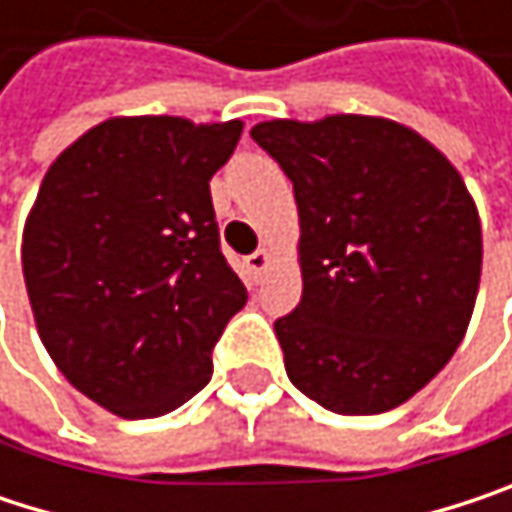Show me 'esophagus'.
Here are the masks:
<instances>
[{
	"mask_svg": "<svg viewBox=\"0 0 512 512\" xmlns=\"http://www.w3.org/2000/svg\"><path fill=\"white\" fill-rule=\"evenodd\" d=\"M269 263H272V257H269L266 249H257L255 255L246 257V269H249V275H252V278H260V275L269 269Z\"/></svg>",
	"mask_w": 512,
	"mask_h": 512,
	"instance_id": "obj_1",
	"label": "esophagus"
}]
</instances>
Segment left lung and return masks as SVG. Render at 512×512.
I'll use <instances>...</instances> for the list:
<instances>
[{
  "label": "left lung",
  "mask_w": 512,
  "mask_h": 512,
  "mask_svg": "<svg viewBox=\"0 0 512 512\" xmlns=\"http://www.w3.org/2000/svg\"><path fill=\"white\" fill-rule=\"evenodd\" d=\"M293 183L302 299L275 320L290 382L338 415L421 391L468 329L483 237L460 171L415 130L364 115L263 121Z\"/></svg>",
  "instance_id": "1"
}]
</instances>
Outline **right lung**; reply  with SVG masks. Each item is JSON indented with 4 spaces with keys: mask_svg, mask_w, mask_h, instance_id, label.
Instances as JSON below:
<instances>
[{
    "mask_svg": "<svg viewBox=\"0 0 512 512\" xmlns=\"http://www.w3.org/2000/svg\"><path fill=\"white\" fill-rule=\"evenodd\" d=\"M240 133V121L112 118L41 183L23 231L38 335L67 382L121 418H159L195 397L249 299L210 198Z\"/></svg>",
    "mask_w": 512,
    "mask_h": 512,
    "instance_id": "right-lung-1",
    "label": "right lung"
}]
</instances>
